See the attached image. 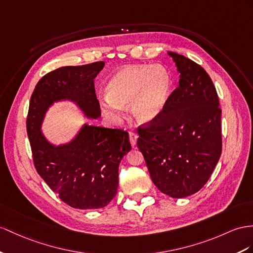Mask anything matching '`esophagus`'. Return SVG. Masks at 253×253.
I'll list each match as a JSON object with an SVG mask.
<instances>
[{"instance_id":"obj_1","label":"esophagus","mask_w":253,"mask_h":253,"mask_svg":"<svg viewBox=\"0 0 253 253\" xmlns=\"http://www.w3.org/2000/svg\"><path fill=\"white\" fill-rule=\"evenodd\" d=\"M137 139H138V134L133 132V131H129V140H130V143L132 146L137 144Z\"/></svg>"}]
</instances>
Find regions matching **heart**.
Segmentation results:
<instances>
[{
	"mask_svg": "<svg viewBox=\"0 0 253 253\" xmlns=\"http://www.w3.org/2000/svg\"><path fill=\"white\" fill-rule=\"evenodd\" d=\"M171 76L164 66H126L110 79L102 108L110 115L119 116L123 107L130 105V112L141 124H150L164 111L169 100Z\"/></svg>",
	"mask_w": 253,
	"mask_h": 253,
	"instance_id": "heart-1",
	"label": "heart"
}]
</instances>
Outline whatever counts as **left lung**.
Wrapping results in <instances>:
<instances>
[{"mask_svg":"<svg viewBox=\"0 0 253 253\" xmlns=\"http://www.w3.org/2000/svg\"><path fill=\"white\" fill-rule=\"evenodd\" d=\"M168 54L179 84L158 118L138 127L137 145L157 188L185 198L207 183L221 155V109L205 69L184 55Z\"/></svg>","mask_w":253,"mask_h":253,"instance_id":"1","label":"left lung"}]
</instances>
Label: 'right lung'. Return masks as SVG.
<instances>
[{"instance_id":"obj_1","label":"right lung","mask_w":253,"mask_h":253,"mask_svg":"<svg viewBox=\"0 0 253 253\" xmlns=\"http://www.w3.org/2000/svg\"><path fill=\"white\" fill-rule=\"evenodd\" d=\"M105 66L95 62L50 71L36 84L27 118L33 163L37 173L64 203L74 209L107 206L119 186V166L131 150L128 132L85 124L67 144L55 146L41 131L44 113L54 101H75L88 118L100 116L94 79Z\"/></svg>"}]
</instances>
